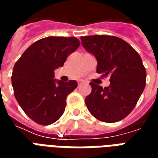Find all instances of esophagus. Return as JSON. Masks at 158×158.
<instances>
[{"instance_id": "1", "label": "esophagus", "mask_w": 158, "mask_h": 158, "mask_svg": "<svg viewBox=\"0 0 158 158\" xmlns=\"http://www.w3.org/2000/svg\"><path fill=\"white\" fill-rule=\"evenodd\" d=\"M83 84H84V81H83V80H79V82H78V85H79V86L81 85H83Z\"/></svg>"}]
</instances>
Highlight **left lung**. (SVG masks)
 <instances>
[{
	"label": "left lung",
	"mask_w": 158,
	"mask_h": 158,
	"mask_svg": "<svg viewBox=\"0 0 158 158\" xmlns=\"http://www.w3.org/2000/svg\"><path fill=\"white\" fill-rule=\"evenodd\" d=\"M84 48L97 61L96 73L110 77L105 88L89 83L86 96L89 113L100 121L115 123L131 113L146 86V72L142 60L129 43L116 36H82Z\"/></svg>",
	"instance_id": "8db88e82"
}]
</instances>
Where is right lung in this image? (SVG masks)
<instances>
[{
	"label": "right lung",
	"instance_id": "1",
	"mask_svg": "<svg viewBox=\"0 0 158 158\" xmlns=\"http://www.w3.org/2000/svg\"><path fill=\"white\" fill-rule=\"evenodd\" d=\"M80 42L75 37L50 36L37 40L13 67L12 85L23 112L39 124L49 125L64 113L66 99L77 88L75 80L62 82L54 76Z\"/></svg>",
	"mask_w": 158,
	"mask_h": 158
}]
</instances>
